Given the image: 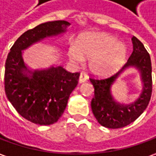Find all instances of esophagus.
<instances>
[{"mask_svg":"<svg viewBox=\"0 0 156 156\" xmlns=\"http://www.w3.org/2000/svg\"><path fill=\"white\" fill-rule=\"evenodd\" d=\"M87 80V76H86V74L83 73H80V75H79V79H78V82L80 83H83V82H85Z\"/></svg>","mask_w":156,"mask_h":156,"instance_id":"obj_1","label":"esophagus"}]
</instances>
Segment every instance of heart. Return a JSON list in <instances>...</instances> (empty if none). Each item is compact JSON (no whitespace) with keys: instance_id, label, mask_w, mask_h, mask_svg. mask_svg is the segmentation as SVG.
Segmentation results:
<instances>
[{"instance_id":"b5f03b06","label":"heart","mask_w":156,"mask_h":156,"mask_svg":"<svg viewBox=\"0 0 156 156\" xmlns=\"http://www.w3.org/2000/svg\"><path fill=\"white\" fill-rule=\"evenodd\" d=\"M68 57L74 64L89 58L90 71L97 75H106L117 71L124 64L127 48L114 36L105 33L81 34L76 43L68 47Z\"/></svg>"}]
</instances>
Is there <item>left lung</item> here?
<instances>
[{"mask_svg": "<svg viewBox=\"0 0 156 156\" xmlns=\"http://www.w3.org/2000/svg\"><path fill=\"white\" fill-rule=\"evenodd\" d=\"M133 51L121 70L106 78H90L94 86V98L91 100V110L96 119L102 126L109 129L122 128L142 115L148 105L152 94V66L147 50L136 37L133 36ZM135 67L140 72L144 83L142 93L132 104L116 102L111 93V85L126 69Z\"/></svg>", "mask_w": 156, "mask_h": 156, "instance_id": "obj_1", "label": "left lung"}]
</instances>
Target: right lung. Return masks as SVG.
<instances>
[{"instance_id":"1","label":"right lung","mask_w":156,"mask_h":156,"mask_svg":"<svg viewBox=\"0 0 156 156\" xmlns=\"http://www.w3.org/2000/svg\"><path fill=\"white\" fill-rule=\"evenodd\" d=\"M70 25L55 20L27 30L14 42L6 60L4 84L8 99L20 115L39 125H50L59 119L78 85L79 73H69L61 66L29 70L22 51L45 38L66 33Z\"/></svg>"}]
</instances>
